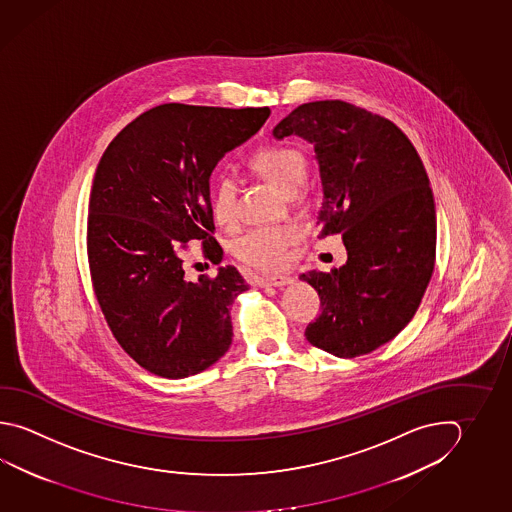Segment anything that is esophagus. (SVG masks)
<instances>
[{"instance_id":"34e87169","label":"esophagus","mask_w":512,"mask_h":512,"mask_svg":"<svg viewBox=\"0 0 512 512\" xmlns=\"http://www.w3.org/2000/svg\"><path fill=\"white\" fill-rule=\"evenodd\" d=\"M293 277L290 275H271V277H266V279H261L257 284L261 286V288H268V286H275V288H282V286H288L293 282Z\"/></svg>"}]
</instances>
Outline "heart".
<instances>
[{"label":"heart","instance_id":"b5f03b06","mask_svg":"<svg viewBox=\"0 0 512 512\" xmlns=\"http://www.w3.org/2000/svg\"><path fill=\"white\" fill-rule=\"evenodd\" d=\"M253 168L264 175L284 193L297 190L306 177V157L293 146L275 145L262 148L251 159ZM213 221L221 226H232L237 219L235 210V181L230 175H221L213 184L210 195ZM297 222H280L257 226L233 242V253L239 261L259 270L279 268L286 261L290 246L299 241Z\"/></svg>","mask_w":512,"mask_h":512}]
</instances>
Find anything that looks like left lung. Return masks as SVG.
Segmentation results:
<instances>
[{
  "mask_svg": "<svg viewBox=\"0 0 512 512\" xmlns=\"http://www.w3.org/2000/svg\"><path fill=\"white\" fill-rule=\"evenodd\" d=\"M315 148L322 181L319 237L342 233L348 261L300 279L320 297L306 328L315 348L360 357L395 338L415 317L431 280L436 212L429 177L407 135L386 117L346 101L295 108L273 128Z\"/></svg>",
  "mask_w": 512,
  "mask_h": 512,
  "instance_id": "obj_1",
  "label": "left lung"
}]
</instances>
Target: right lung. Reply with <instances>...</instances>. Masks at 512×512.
Here are the masks:
<instances>
[{
	"mask_svg": "<svg viewBox=\"0 0 512 512\" xmlns=\"http://www.w3.org/2000/svg\"><path fill=\"white\" fill-rule=\"evenodd\" d=\"M270 108L168 103L126 125L97 164L87 251L97 302L117 342L146 371L186 378L232 346L230 306L250 290L233 266L186 279V242L212 237L210 175L226 152L257 134Z\"/></svg>",
	"mask_w": 512,
	"mask_h": 512,
	"instance_id": "1",
	"label": "right lung"
}]
</instances>
